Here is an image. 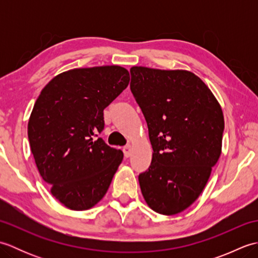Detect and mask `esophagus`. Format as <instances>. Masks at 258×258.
Returning <instances> with one entry per match:
<instances>
[{
	"mask_svg": "<svg viewBox=\"0 0 258 258\" xmlns=\"http://www.w3.org/2000/svg\"><path fill=\"white\" fill-rule=\"evenodd\" d=\"M123 152L125 157H130L131 154H132V146L131 145H126L123 147Z\"/></svg>",
	"mask_w": 258,
	"mask_h": 258,
	"instance_id": "1",
	"label": "esophagus"
}]
</instances>
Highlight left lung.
<instances>
[{"label": "left lung", "instance_id": "1", "mask_svg": "<svg viewBox=\"0 0 258 258\" xmlns=\"http://www.w3.org/2000/svg\"><path fill=\"white\" fill-rule=\"evenodd\" d=\"M131 78L153 147L149 169L139 175L142 194L153 211L175 215L199 199L220 158L222 108L188 71L133 67Z\"/></svg>", "mask_w": 258, "mask_h": 258}]
</instances>
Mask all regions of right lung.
I'll return each mask as SVG.
<instances>
[{
	"mask_svg": "<svg viewBox=\"0 0 258 258\" xmlns=\"http://www.w3.org/2000/svg\"><path fill=\"white\" fill-rule=\"evenodd\" d=\"M128 82V71L117 65L70 70L48 82L34 104L27 125L32 154L52 195L70 210L97 204L123 160L98 134L104 108Z\"/></svg>",
	"mask_w": 258,
	"mask_h": 258,
	"instance_id": "obj_1",
	"label": "right lung"
}]
</instances>
